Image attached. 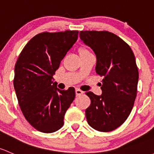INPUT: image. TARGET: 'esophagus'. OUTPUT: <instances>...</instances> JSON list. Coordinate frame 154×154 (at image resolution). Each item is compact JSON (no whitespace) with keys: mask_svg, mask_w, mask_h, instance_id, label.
Wrapping results in <instances>:
<instances>
[{"mask_svg":"<svg viewBox=\"0 0 154 154\" xmlns=\"http://www.w3.org/2000/svg\"><path fill=\"white\" fill-rule=\"evenodd\" d=\"M75 93H76V96H79V95H81L83 94V91L81 90H80L79 88H76L75 89Z\"/></svg>","mask_w":154,"mask_h":154,"instance_id":"1","label":"esophagus"}]
</instances>
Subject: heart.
Segmentation results:
<instances>
[{
    "label": "heart",
    "mask_w": 154,
    "mask_h": 154,
    "mask_svg": "<svg viewBox=\"0 0 154 154\" xmlns=\"http://www.w3.org/2000/svg\"><path fill=\"white\" fill-rule=\"evenodd\" d=\"M87 52H89V51H88L87 49H85V48H81V49L80 50V53H87Z\"/></svg>",
    "instance_id": "heart-1"
}]
</instances>
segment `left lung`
Masks as SVG:
<instances>
[{"instance_id":"1","label":"left lung","mask_w":154,"mask_h":154,"mask_svg":"<svg viewBox=\"0 0 154 154\" xmlns=\"http://www.w3.org/2000/svg\"><path fill=\"white\" fill-rule=\"evenodd\" d=\"M80 38L97 57V74L103 77L102 94L88 91L87 122L101 132L115 130L128 117L137 97L139 72L130 46L107 31H81Z\"/></svg>"}]
</instances>
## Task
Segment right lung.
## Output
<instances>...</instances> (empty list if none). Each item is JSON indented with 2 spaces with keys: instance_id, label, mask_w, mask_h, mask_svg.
Masks as SVG:
<instances>
[{
  "instance_id": "obj_1",
  "label": "right lung",
  "mask_w": 154,
  "mask_h": 154,
  "mask_svg": "<svg viewBox=\"0 0 154 154\" xmlns=\"http://www.w3.org/2000/svg\"><path fill=\"white\" fill-rule=\"evenodd\" d=\"M78 31L43 32L28 42L14 66V88L26 119L35 129L53 133L63 125L75 97L73 87L60 90L53 75L78 38Z\"/></svg>"
}]
</instances>
